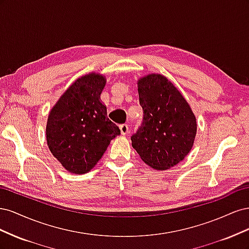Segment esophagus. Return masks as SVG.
Returning <instances> with one entry per match:
<instances>
[{"instance_id": "34e87169", "label": "esophagus", "mask_w": 249, "mask_h": 249, "mask_svg": "<svg viewBox=\"0 0 249 249\" xmlns=\"http://www.w3.org/2000/svg\"><path fill=\"white\" fill-rule=\"evenodd\" d=\"M119 129H120V133H122V135H126L127 133L130 132L129 125H127V124H120Z\"/></svg>"}]
</instances>
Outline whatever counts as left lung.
Returning <instances> with one entry per match:
<instances>
[{
	"label": "left lung",
	"instance_id": "8db88e82",
	"mask_svg": "<svg viewBox=\"0 0 249 249\" xmlns=\"http://www.w3.org/2000/svg\"><path fill=\"white\" fill-rule=\"evenodd\" d=\"M142 124L131 137L141 160L154 169L166 170L191 150L196 136V118L178 88L162 74L138 80Z\"/></svg>",
	"mask_w": 249,
	"mask_h": 249
}]
</instances>
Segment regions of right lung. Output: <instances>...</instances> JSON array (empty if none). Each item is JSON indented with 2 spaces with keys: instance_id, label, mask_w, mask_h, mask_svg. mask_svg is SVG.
<instances>
[{
  "instance_id": "right-lung-1",
  "label": "right lung",
  "mask_w": 249,
  "mask_h": 249,
  "mask_svg": "<svg viewBox=\"0 0 249 249\" xmlns=\"http://www.w3.org/2000/svg\"><path fill=\"white\" fill-rule=\"evenodd\" d=\"M106 79L85 74L67 88L52 108L47 123L48 146L62 166L82 175L91 170L120 134L101 102Z\"/></svg>"
}]
</instances>
